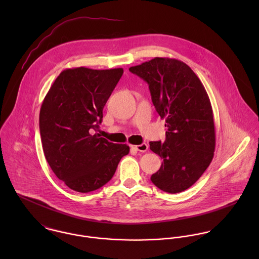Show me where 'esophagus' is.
<instances>
[{
    "label": "esophagus",
    "mask_w": 259,
    "mask_h": 259,
    "mask_svg": "<svg viewBox=\"0 0 259 259\" xmlns=\"http://www.w3.org/2000/svg\"><path fill=\"white\" fill-rule=\"evenodd\" d=\"M131 148L137 151H141V152H145L148 150V146L147 144H142V145H139V146H131Z\"/></svg>",
    "instance_id": "esophagus-1"
}]
</instances>
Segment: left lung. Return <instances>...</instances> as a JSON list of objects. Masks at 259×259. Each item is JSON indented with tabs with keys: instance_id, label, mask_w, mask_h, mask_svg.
Here are the masks:
<instances>
[{
	"instance_id": "obj_1",
	"label": "left lung",
	"mask_w": 259,
	"mask_h": 259,
	"mask_svg": "<svg viewBox=\"0 0 259 259\" xmlns=\"http://www.w3.org/2000/svg\"><path fill=\"white\" fill-rule=\"evenodd\" d=\"M130 72L148 82L167 127L164 143H149L163 160L150 181L165 192H182L197 182L213 157L215 130L207 93L193 71L176 59L154 58Z\"/></svg>"
}]
</instances>
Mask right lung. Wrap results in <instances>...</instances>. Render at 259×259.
Returning <instances> with one entry per match:
<instances>
[{"label": "right lung", "instance_id": "add662e5", "mask_svg": "<svg viewBox=\"0 0 259 259\" xmlns=\"http://www.w3.org/2000/svg\"><path fill=\"white\" fill-rule=\"evenodd\" d=\"M122 74L121 68L67 69L44 99L39 111L44 153L57 178L74 191L85 193L109 183L130 152L126 145L94 134Z\"/></svg>", "mask_w": 259, "mask_h": 259}]
</instances>
